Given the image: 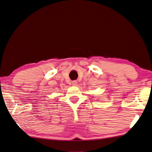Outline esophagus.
<instances>
[{"label": "esophagus", "mask_w": 152, "mask_h": 152, "mask_svg": "<svg viewBox=\"0 0 152 152\" xmlns=\"http://www.w3.org/2000/svg\"><path fill=\"white\" fill-rule=\"evenodd\" d=\"M77 81H76V80H74V81H72V85H73V86H76V85H77Z\"/></svg>", "instance_id": "esophagus-1"}]
</instances>
